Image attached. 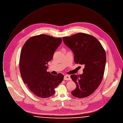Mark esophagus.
Segmentation results:
<instances>
[{
    "mask_svg": "<svg viewBox=\"0 0 123 123\" xmlns=\"http://www.w3.org/2000/svg\"><path fill=\"white\" fill-rule=\"evenodd\" d=\"M64 80H68V81H70V80H71L70 76H69V75H65L64 76Z\"/></svg>",
    "mask_w": 123,
    "mask_h": 123,
    "instance_id": "obj_1",
    "label": "esophagus"
}]
</instances>
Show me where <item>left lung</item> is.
Masks as SVG:
<instances>
[{
	"label": "left lung",
	"mask_w": 123,
	"mask_h": 123,
	"mask_svg": "<svg viewBox=\"0 0 123 123\" xmlns=\"http://www.w3.org/2000/svg\"><path fill=\"white\" fill-rule=\"evenodd\" d=\"M65 45L74 54L76 64L83 65V73L70 76L76 84L71 94L77 98H84L93 94L102 80L105 70L106 54L98 40L88 34L79 33L64 37Z\"/></svg>",
	"instance_id": "left-lung-1"
}]
</instances>
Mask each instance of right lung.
I'll use <instances>...</instances> for the list:
<instances>
[{
    "mask_svg": "<svg viewBox=\"0 0 123 123\" xmlns=\"http://www.w3.org/2000/svg\"><path fill=\"white\" fill-rule=\"evenodd\" d=\"M62 41L61 38L40 35L30 38L22 47L19 61L21 75L29 90L39 97L53 95L54 88L64 79L61 73L53 75L47 72L48 62Z\"/></svg>",
    "mask_w": 123,
    "mask_h": 123,
    "instance_id": "right-lung-1",
    "label": "right lung"
}]
</instances>
